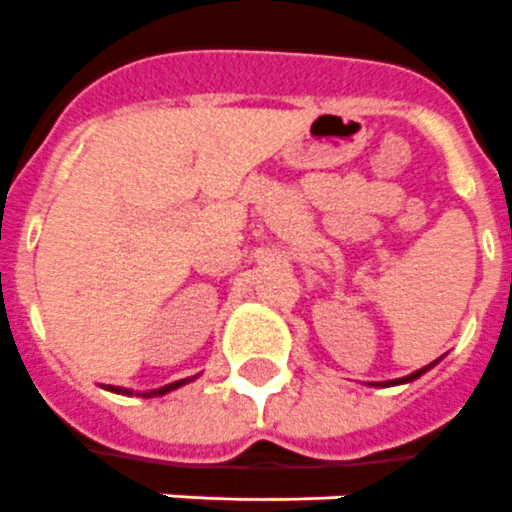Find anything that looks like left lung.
<instances>
[{
	"label": "left lung",
	"instance_id": "8db88e82",
	"mask_svg": "<svg viewBox=\"0 0 512 512\" xmlns=\"http://www.w3.org/2000/svg\"><path fill=\"white\" fill-rule=\"evenodd\" d=\"M429 367H435V362L432 364H427V367H422V369H416V372H411V375H406V377H401V380H390V382H377V385H382V388H388V385H401V382H411V380H416V377H422L424 372H427Z\"/></svg>",
	"mask_w": 512,
	"mask_h": 512
}]
</instances>
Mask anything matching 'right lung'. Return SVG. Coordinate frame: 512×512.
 <instances>
[{"mask_svg": "<svg viewBox=\"0 0 512 512\" xmlns=\"http://www.w3.org/2000/svg\"><path fill=\"white\" fill-rule=\"evenodd\" d=\"M192 377H187V380H176V382H171V385H163V388H158V390H150V393H140L143 395V398H153V395H166V393H171V390H176V388H182V385H187V382H190ZM106 390H111V393H122V395H132V390H124V388H114V385H109V388Z\"/></svg>", "mask_w": 512, "mask_h": 512, "instance_id": "right-lung-1", "label": "right lung"}]
</instances>
